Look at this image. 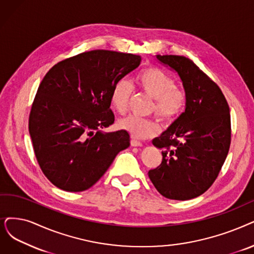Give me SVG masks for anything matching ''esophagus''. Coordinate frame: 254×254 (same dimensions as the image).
Returning <instances> with one entry per match:
<instances>
[{
	"instance_id": "esophagus-1",
	"label": "esophagus",
	"mask_w": 254,
	"mask_h": 254,
	"mask_svg": "<svg viewBox=\"0 0 254 254\" xmlns=\"http://www.w3.org/2000/svg\"><path fill=\"white\" fill-rule=\"evenodd\" d=\"M130 144H131V146H132V147H141V146H143V144H141L140 141H138L135 138H131Z\"/></svg>"
}]
</instances>
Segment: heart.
<instances>
[{"label": "heart", "instance_id": "obj_1", "mask_svg": "<svg viewBox=\"0 0 254 254\" xmlns=\"http://www.w3.org/2000/svg\"><path fill=\"white\" fill-rule=\"evenodd\" d=\"M136 87L140 92L153 98L150 111L165 124H171L184 113L188 103L185 88L175 84V80L164 69L149 65L139 69L134 77ZM132 85L125 79L115 83L110 93V102L120 115H125L129 109L132 96ZM119 128L129 132L136 138H148L156 134L159 125L154 118H138L130 116L118 122Z\"/></svg>", "mask_w": 254, "mask_h": 254}]
</instances>
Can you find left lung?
<instances>
[{
    "label": "left lung",
    "mask_w": 254,
    "mask_h": 254,
    "mask_svg": "<svg viewBox=\"0 0 254 254\" xmlns=\"http://www.w3.org/2000/svg\"><path fill=\"white\" fill-rule=\"evenodd\" d=\"M156 57L178 73L188 103L185 113L152 141L162 150V161L148 175L160 195L185 201L205 192L224 164L231 141L229 106L217 83L192 60Z\"/></svg>",
    "instance_id": "obj_1"
}]
</instances>
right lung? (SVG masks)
<instances>
[{"instance_id":"obj_1","label":"right lung","mask_w":254,"mask_h":254,"mask_svg":"<svg viewBox=\"0 0 254 254\" xmlns=\"http://www.w3.org/2000/svg\"><path fill=\"white\" fill-rule=\"evenodd\" d=\"M141 57L109 50L85 51L49 69L29 116V133L44 175L60 190L82 191L102 177L119 152L130 145L114 124L110 93Z\"/></svg>"}]
</instances>
